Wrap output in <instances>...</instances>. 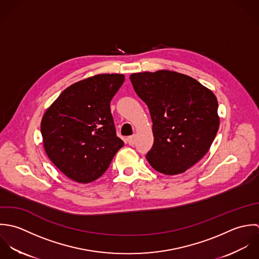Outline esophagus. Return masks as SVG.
<instances>
[{
	"label": "esophagus",
	"mask_w": 259,
	"mask_h": 259,
	"mask_svg": "<svg viewBox=\"0 0 259 259\" xmlns=\"http://www.w3.org/2000/svg\"><path fill=\"white\" fill-rule=\"evenodd\" d=\"M127 141H128V144L129 145H131V146H133L134 144H135V142H136V139H135V136L133 135V136H130V137H128V139H127Z\"/></svg>",
	"instance_id": "obj_1"
}]
</instances>
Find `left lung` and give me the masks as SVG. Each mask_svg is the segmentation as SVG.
I'll return each mask as SVG.
<instances>
[{"mask_svg":"<svg viewBox=\"0 0 259 259\" xmlns=\"http://www.w3.org/2000/svg\"><path fill=\"white\" fill-rule=\"evenodd\" d=\"M130 80L153 122L148 162L166 175L185 172L206 154L218 131L215 95L195 79L173 71L134 73Z\"/></svg>","mask_w":259,"mask_h":259,"instance_id":"left-lung-1","label":"left lung"}]
</instances>
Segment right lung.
<instances>
[{"mask_svg":"<svg viewBox=\"0 0 259 259\" xmlns=\"http://www.w3.org/2000/svg\"><path fill=\"white\" fill-rule=\"evenodd\" d=\"M124 80L122 74H100L79 81L45 112L41 122L45 151L70 179L79 183L98 179L124 146L110 109Z\"/></svg>","mask_w":259,"mask_h":259,"instance_id":"obj_1","label":"right lung"}]
</instances>
